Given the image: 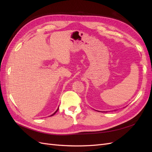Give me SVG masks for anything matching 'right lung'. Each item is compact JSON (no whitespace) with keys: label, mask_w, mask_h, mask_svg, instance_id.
I'll use <instances>...</instances> for the list:
<instances>
[{"label":"right lung","mask_w":152,"mask_h":152,"mask_svg":"<svg viewBox=\"0 0 152 152\" xmlns=\"http://www.w3.org/2000/svg\"><path fill=\"white\" fill-rule=\"evenodd\" d=\"M58 109H57V110H56V112H54V113H53V114H52V115H50V116H53V115H54V114H55V113H56V112H58Z\"/></svg>","instance_id":"obj_1"}]
</instances>
